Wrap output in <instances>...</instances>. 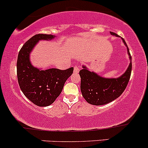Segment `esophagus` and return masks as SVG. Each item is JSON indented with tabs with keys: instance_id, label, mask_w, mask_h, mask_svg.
<instances>
[{
	"instance_id": "34e87169",
	"label": "esophagus",
	"mask_w": 148,
	"mask_h": 148,
	"mask_svg": "<svg viewBox=\"0 0 148 148\" xmlns=\"http://www.w3.org/2000/svg\"><path fill=\"white\" fill-rule=\"evenodd\" d=\"M79 71H80V66H77V65H76V66H75L73 72L75 73H78Z\"/></svg>"
}]
</instances>
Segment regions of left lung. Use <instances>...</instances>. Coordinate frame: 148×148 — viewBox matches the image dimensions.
<instances>
[{"mask_svg": "<svg viewBox=\"0 0 148 148\" xmlns=\"http://www.w3.org/2000/svg\"><path fill=\"white\" fill-rule=\"evenodd\" d=\"M112 35L119 36L116 33L110 32ZM126 46L127 51L131 62L125 72L116 78H106L82 66L80 74L81 78L80 90L82 96L87 102L92 105H104L117 99L126 88L131 74V56L125 40L122 39Z\"/></svg>", "mask_w": 148, "mask_h": 148, "instance_id": "8db88e82", "label": "left lung"}]
</instances>
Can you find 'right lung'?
Instances as JSON below:
<instances>
[{"instance_id": "1", "label": "right lung", "mask_w": 148, "mask_h": 148, "mask_svg": "<svg viewBox=\"0 0 148 148\" xmlns=\"http://www.w3.org/2000/svg\"><path fill=\"white\" fill-rule=\"evenodd\" d=\"M54 37L44 34L33 36L23 46L17 56V75L20 89L28 99L39 106H47L54 102L73 72V67L64 71L41 70L32 65L29 55L36 44L40 40H51Z\"/></svg>"}]
</instances>
